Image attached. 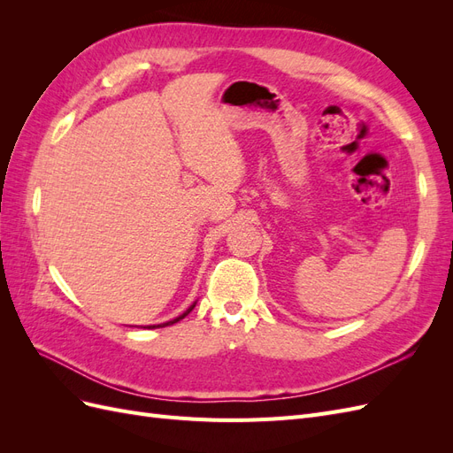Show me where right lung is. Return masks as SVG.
<instances>
[{"mask_svg":"<svg viewBox=\"0 0 453 453\" xmlns=\"http://www.w3.org/2000/svg\"><path fill=\"white\" fill-rule=\"evenodd\" d=\"M196 306V300H195V303L193 304H190L181 315H177V318L175 319H172V321H166V323H160V325H147V328H160V326H168V325H173V323H177V321H181L183 318H185V315H188L190 311H193V308Z\"/></svg>","mask_w":453,"mask_h":453,"instance_id":"add662e5","label":"right lung"}]
</instances>
